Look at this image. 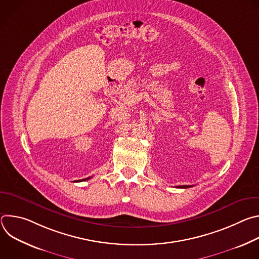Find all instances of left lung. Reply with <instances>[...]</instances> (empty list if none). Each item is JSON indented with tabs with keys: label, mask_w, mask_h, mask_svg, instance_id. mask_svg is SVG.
Instances as JSON below:
<instances>
[{
	"label": "left lung",
	"mask_w": 259,
	"mask_h": 259,
	"mask_svg": "<svg viewBox=\"0 0 259 259\" xmlns=\"http://www.w3.org/2000/svg\"><path fill=\"white\" fill-rule=\"evenodd\" d=\"M193 186H179V187H176V188H179V189H188V188H192Z\"/></svg>",
	"instance_id": "8db88e82"
}]
</instances>
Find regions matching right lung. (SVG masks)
<instances>
[{
	"instance_id": "1",
	"label": "right lung",
	"mask_w": 259,
	"mask_h": 259,
	"mask_svg": "<svg viewBox=\"0 0 259 259\" xmlns=\"http://www.w3.org/2000/svg\"><path fill=\"white\" fill-rule=\"evenodd\" d=\"M90 178H91V177H88V178H86V179H82V180H77V182H78V181H85V180H88V179H90Z\"/></svg>"
}]
</instances>
